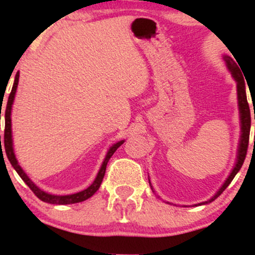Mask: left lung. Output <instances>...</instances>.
<instances>
[{
    "instance_id": "8db88e82",
    "label": "left lung",
    "mask_w": 255,
    "mask_h": 255,
    "mask_svg": "<svg viewBox=\"0 0 255 255\" xmlns=\"http://www.w3.org/2000/svg\"><path fill=\"white\" fill-rule=\"evenodd\" d=\"M225 62H227L228 68L233 74L234 79L236 80V84H238V99H239V110H240V120H241V137H240V145L238 150V159H236L235 166H234L233 171L230 172V175L228 176L223 186L219 188V191L216 193L213 197L210 199V200L204 201V203H200L198 205H205L209 204L211 201L217 199L219 195L222 194L225 191L228 186H229L233 178L235 177V175L238 174L241 169L242 164L245 162L246 154H247V148H248V142H250V131H251V110L250 105H248L247 102V96H246V86H245V79L244 75L241 74V71L239 69V66L234 62V60L229 56H224ZM254 120H255V114H254ZM255 141V139H254ZM151 186V183H150ZM152 187V186H151ZM169 204V203H168ZM197 206V205H195Z\"/></svg>"
}]
</instances>
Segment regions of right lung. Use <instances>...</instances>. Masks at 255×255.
<instances>
[{"label":"right lung","instance_id":"1","mask_svg":"<svg viewBox=\"0 0 255 255\" xmlns=\"http://www.w3.org/2000/svg\"><path fill=\"white\" fill-rule=\"evenodd\" d=\"M17 83H19V72L15 74V80H14L13 87H11V92L8 97V102L7 105H5V110H4V148H5V154H7L8 159H9L11 166L15 169V171L19 174V176L22 178V181L30 187V189L32 192L36 194V197H38L40 200L44 201V203H49V204H55V205H68V204H75V203H81V201L86 200L92 197L96 192L98 191V188L101 187L102 181H103V177L105 175V170H107V164L109 162L110 157L113 156L114 152H115L118 148L125 142V140H121V141L116 142L114 144L108 151L107 156H105V159L102 164L101 169H99L97 177L95 178L93 183L91 184L89 188L84 189V191L75 193V194H71V195H54V194H49V193L42 191L31 181V178L25 174V171L22 170L21 166L19 165L17 163L15 154H14V150H13V140H11V105H13L14 102V97H15V92H16V87H17ZM1 119V118H0ZM0 141H1V135H0Z\"/></svg>","mask_w":255,"mask_h":255}]
</instances>
